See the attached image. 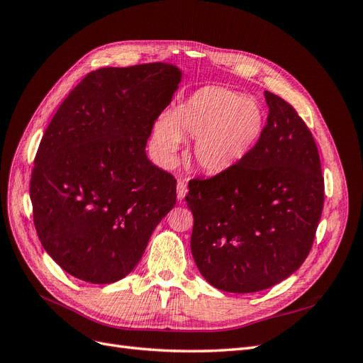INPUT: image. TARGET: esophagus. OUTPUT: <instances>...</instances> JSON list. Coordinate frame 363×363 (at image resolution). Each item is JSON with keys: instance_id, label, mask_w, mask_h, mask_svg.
<instances>
[{"instance_id": "obj_1", "label": "esophagus", "mask_w": 363, "mask_h": 363, "mask_svg": "<svg viewBox=\"0 0 363 363\" xmlns=\"http://www.w3.org/2000/svg\"><path fill=\"white\" fill-rule=\"evenodd\" d=\"M186 194H188V186H186L184 182H179L177 183V199L182 201L186 196Z\"/></svg>"}]
</instances>
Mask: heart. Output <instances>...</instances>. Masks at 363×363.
<instances>
[{"label":"heart","mask_w":363,"mask_h":363,"mask_svg":"<svg viewBox=\"0 0 363 363\" xmlns=\"http://www.w3.org/2000/svg\"><path fill=\"white\" fill-rule=\"evenodd\" d=\"M267 113L255 98L227 87L204 86L160 118L152 144L164 162H172L182 136L195 138L192 156L208 174H221L242 162L257 145Z\"/></svg>","instance_id":"b5f03b06"}]
</instances>
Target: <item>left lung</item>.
<instances>
[{
  "mask_svg": "<svg viewBox=\"0 0 363 363\" xmlns=\"http://www.w3.org/2000/svg\"><path fill=\"white\" fill-rule=\"evenodd\" d=\"M269 108L257 145L236 167L191 180V250L201 276L225 292L268 289L298 269L324 206L321 160L311 130L283 98Z\"/></svg>",
  "mask_w": 363,
  "mask_h": 363,
  "instance_id": "8db88e82",
  "label": "left lung"
}]
</instances>
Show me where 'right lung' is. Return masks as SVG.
I'll use <instances>...</instances> for the list:
<instances>
[{"label":"right lung","instance_id":"add662e5","mask_svg":"<svg viewBox=\"0 0 363 363\" xmlns=\"http://www.w3.org/2000/svg\"><path fill=\"white\" fill-rule=\"evenodd\" d=\"M180 82L182 71L162 62L92 71L43 133L30 180L33 221L50 257L75 279L128 276L175 206L177 182L145 147Z\"/></svg>","mask_w":363,"mask_h":363}]
</instances>
